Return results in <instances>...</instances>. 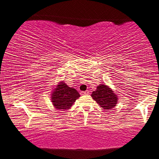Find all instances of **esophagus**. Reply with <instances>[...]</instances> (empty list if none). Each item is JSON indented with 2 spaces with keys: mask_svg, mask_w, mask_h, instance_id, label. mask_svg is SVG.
Masks as SVG:
<instances>
[{
  "mask_svg": "<svg viewBox=\"0 0 159 159\" xmlns=\"http://www.w3.org/2000/svg\"><path fill=\"white\" fill-rule=\"evenodd\" d=\"M89 91H81L80 92V94L81 95H85V94H89Z\"/></svg>",
  "mask_w": 159,
  "mask_h": 159,
  "instance_id": "1",
  "label": "esophagus"
}]
</instances>
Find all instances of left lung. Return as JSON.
Listing matches in <instances>:
<instances>
[{"mask_svg": "<svg viewBox=\"0 0 159 159\" xmlns=\"http://www.w3.org/2000/svg\"><path fill=\"white\" fill-rule=\"evenodd\" d=\"M91 97L104 109H112L118 101L117 96L106 85L97 86V90L91 93Z\"/></svg>", "mask_w": 159, "mask_h": 159, "instance_id": "obj_1", "label": "left lung"}]
</instances>
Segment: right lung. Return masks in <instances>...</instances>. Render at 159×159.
<instances>
[{
  "label": "right lung",
  "instance_id": "obj_1",
  "mask_svg": "<svg viewBox=\"0 0 159 159\" xmlns=\"http://www.w3.org/2000/svg\"><path fill=\"white\" fill-rule=\"evenodd\" d=\"M79 97V93L75 89L70 88L61 82L52 93V102L55 108L63 111L71 107Z\"/></svg>",
  "mask_w": 159,
  "mask_h": 159
}]
</instances>
